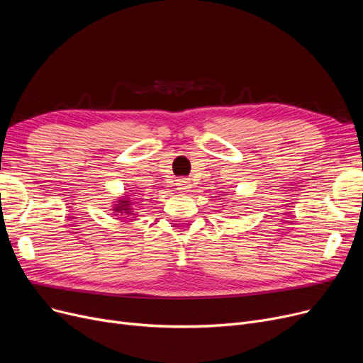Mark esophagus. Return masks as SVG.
<instances>
[{
  "mask_svg": "<svg viewBox=\"0 0 363 363\" xmlns=\"http://www.w3.org/2000/svg\"><path fill=\"white\" fill-rule=\"evenodd\" d=\"M177 188L179 189V191L182 193H186L189 191V181L186 178H181L177 181Z\"/></svg>",
  "mask_w": 363,
  "mask_h": 363,
  "instance_id": "34e87169",
  "label": "esophagus"
}]
</instances>
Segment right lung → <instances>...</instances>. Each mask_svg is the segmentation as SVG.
<instances>
[{
	"label": "right lung",
	"mask_w": 363,
	"mask_h": 363,
	"mask_svg": "<svg viewBox=\"0 0 363 363\" xmlns=\"http://www.w3.org/2000/svg\"><path fill=\"white\" fill-rule=\"evenodd\" d=\"M116 203L118 204L113 206L114 215L130 218V220H133V218H135V213H133V207H132L133 203L129 200V197H121Z\"/></svg>",
	"instance_id": "right-lung-1"
}]
</instances>
